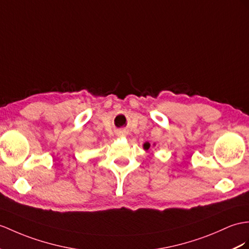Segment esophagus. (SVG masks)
Returning a JSON list of instances; mask_svg holds the SVG:
<instances>
[{"instance_id": "esophagus-1", "label": "esophagus", "mask_w": 249, "mask_h": 249, "mask_svg": "<svg viewBox=\"0 0 249 249\" xmlns=\"http://www.w3.org/2000/svg\"><path fill=\"white\" fill-rule=\"evenodd\" d=\"M118 135H119V136H124V135H125V131H120V132H118Z\"/></svg>"}]
</instances>
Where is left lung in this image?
<instances>
[{
    "label": "left lung",
    "mask_w": 249,
    "mask_h": 249,
    "mask_svg": "<svg viewBox=\"0 0 249 249\" xmlns=\"http://www.w3.org/2000/svg\"><path fill=\"white\" fill-rule=\"evenodd\" d=\"M149 148H150V143H149V142L143 143V149H144V150H148Z\"/></svg>",
    "instance_id": "left-lung-1"
}]
</instances>
